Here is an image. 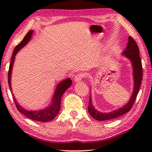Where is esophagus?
<instances>
[{
  "mask_svg": "<svg viewBox=\"0 0 152 152\" xmlns=\"http://www.w3.org/2000/svg\"><path fill=\"white\" fill-rule=\"evenodd\" d=\"M84 74H76V75L75 76V77H74V82H79L81 80L84 78Z\"/></svg>",
  "mask_w": 152,
  "mask_h": 152,
  "instance_id": "obj_1",
  "label": "esophagus"
}]
</instances>
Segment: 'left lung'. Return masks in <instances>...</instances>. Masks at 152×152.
<instances>
[{
    "label": "left lung",
    "mask_w": 152,
    "mask_h": 152,
    "mask_svg": "<svg viewBox=\"0 0 152 152\" xmlns=\"http://www.w3.org/2000/svg\"><path fill=\"white\" fill-rule=\"evenodd\" d=\"M122 54L129 59L132 61L133 69V78H134V88L132 95V97L127 104L124 105L120 109L114 110L110 113H101L97 111L92 106L91 102V96H90L89 104L88 107V110L90 115L98 121H106L115 119L118 117H120L125 113L129 111L134 104L136 97L140 91V85L143 78V70L141 60L140 57V50L136 43L135 41L129 36L128 39V43L125 50L123 51Z\"/></svg>",
    "instance_id": "left-lung-1"
}]
</instances>
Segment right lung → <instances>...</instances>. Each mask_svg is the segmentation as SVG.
<instances>
[{
	"mask_svg": "<svg viewBox=\"0 0 152 152\" xmlns=\"http://www.w3.org/2000/svg\"><path fill=\"white\" fill-rule=\"evenodd\" d=\"M33 31H29V32L27 33V35L25 36L23 39L21 41L19 44H18L16 48L12 52V56L11 58V64L9 66V70L8 72V83L10 87V90L11 91V72L12 66H13V63L15 61V57L20 49L23 48L24 46L29 42L31 38V35L33 34ZM72 84V80L70 78H67L64 80L62 82H60L58 84L56 89L55 91V93L53 94V97L52 101H51V103L49 105L48 107L43 109L42 110H34V111H31V110H25L24 108H23L19 104L18 102H17L16 99L14 96L13 94L12 93V96H13L14 101L15 105H16L17 109L20 113L23 114L25 116L29 118V119L34 120V121H38L41 122H48L50 121H51L54 119L56 117V115L58 114L59 111L60 110V102H61V98L63 94L64 93L67 89L71 86Z\"/></svg>",
	"mask_w": 152,
	"mask_h": 152,
	"instance_id": "1",
	"label": "right lung"
}]
</instances>
